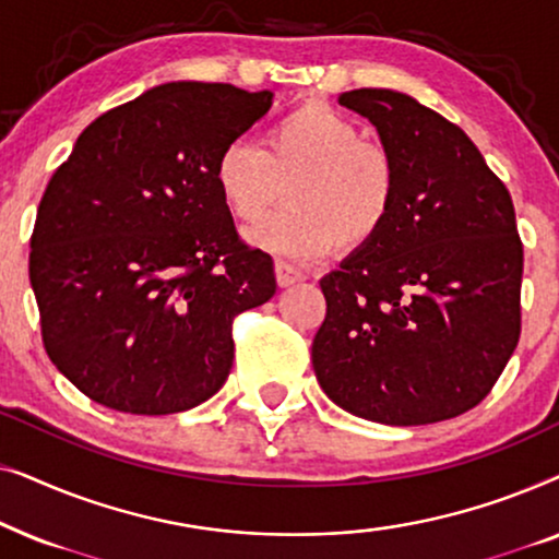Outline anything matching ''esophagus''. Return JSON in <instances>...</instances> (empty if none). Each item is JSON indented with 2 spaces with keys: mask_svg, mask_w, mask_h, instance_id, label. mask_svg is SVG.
Here are the masks:
<instances>
[{
  "mask_svg": "<svg viewBox=\"0 0 559 559\" xmlns=\"http://www.w3.org/2000/svg\"><path fill=\"white\" fill-rule=\"evenodd\" d=\"M274 274H277V285L280 287H289L295 285V282H302L305 280V272L297 270V266L287 264V262H274Z\"/></svg>",
  "mask_w": 559,
  "mask_h": 559,
  "instance_id": "34e87169",
  "label": "esophagus"
}]
</instances>
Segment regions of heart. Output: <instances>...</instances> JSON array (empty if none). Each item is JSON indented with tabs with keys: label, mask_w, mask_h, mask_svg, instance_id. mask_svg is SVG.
<instances>
[{
	"label": "heart",
	"mask_w": 559,
	"mask_h": 559,
	"mask_svg": "<svg viewBox=\"0 0 559 559\" xmlns=\"http://www.w3.org/2000/svg\"><path fill=\"white\" fill-rule=\"evenodd\" d=\"M216 186L241 224H254L282 201L289 205L249 239L293 259L325 257L335 247L371 243L396 203L394 157L328 104H302L274 121L264 147L228 142L216 159Z\"/></svg>",
	"instance_id": "obj_1"
}]
</instances>
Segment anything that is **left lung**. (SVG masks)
I'll use <instances>...</instances> for the list:
<instances>
[{
	"label": "left lung",
	"instance_id": "obj_1",
	"mask_svg": "<svg viewBox=\"0 0 559 559\" xmlns=\"http://www.w3.org/2000/svg\"><path fill=\"white\" fill-rule=\"evenodd\" d=\"M338 104L377 127L400 188L381 234L320 280L323 392L381 425H430L491 392L522 333L514 203L468 134L392 88Z\"/></svg>",
	"mask_w": 559,
	"mask_h": 559
}]
</instances>
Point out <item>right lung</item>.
<instances>
[{
    "mask_svg": "<svg viewBox=\"0 0 559 559\" xmlns=\"http://www.w3.org/2000/svg\"><path fill=\"white\" fill-rule=\"evenodd\" d=\"M272 96L163 83L91 121L52 173L29 285L50 361L88 400L173 415L224 386L234 318L277 280L272 257L236 234L216 159Z\"/></svg>",
    "mask_w": 559,
    "mask_h": 559,
    "instance_id": "obj_1",
    "label": "right lung"
}]
</instances>
